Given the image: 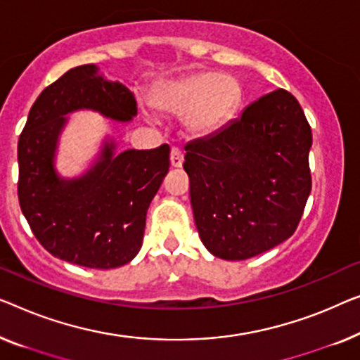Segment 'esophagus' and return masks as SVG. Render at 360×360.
I'll return each mask as SVG.
<instances>
[{"mask_svg":"<svg viewBox=\"0 0 360 360\" xmlns=\"http://www.w3.org/2000/svg\"><path fill=\"white\" fill-rule=\"evenodd\" d=\"M170 164H172V167H175V169H180L181 165H184V154H181V150L179 148H172Z\"/></svg>","mask_w":360,"mask_h":360,"instance_id":"esophagus-1","label":"esophagus"}]
</instances>
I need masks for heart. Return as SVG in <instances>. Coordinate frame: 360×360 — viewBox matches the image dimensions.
I'll return each mask as SVG.
<instances>
[{"instance_id": "b5f03b06", "label": "heart", "mask_w": 360, "mask_h": 360, "mask_svg": "<svg viewBox=\"0 0 360 360\" xmlns=\"http://www.w3.org/2000/svg\"><path fill=\"white\" fill-rule=\"evenodd\" d=\"M154 103L160 110L184 115L185 128L206 138L233 122L242 108L243 87L233 76L196 71L160 86Z\"/></svg>"}]
</instances>
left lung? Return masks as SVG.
Returning a JSON list of instances; mask_svg holds the SVG:
<instances>
[{"instance_id": "8db88e82", "label": "left lung", "mask_w": 360, "mask_h": 360, "mask_svg": "<svg viewBox=\"0 0 360 360\" xmlns=\"http://www.w3.org/2000/svg\"><path fill=\"white\" fill-rule=\"evenodd\" d=\"M311 129L278 89L212 136L185 146L195 224L217 258L247 259L292 236L311 190Z\"/></svg>"}]
</instances>
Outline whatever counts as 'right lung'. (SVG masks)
Listing matches in <instances>:
<instances>
[{
	"label": "right lung",
	"instance_id": "1",
	"mask_svg": "<svg viewBox=\"0 0 360 360\" xmlns=\"http://www.w3.org/2000/svg\"><path fill=\"white\" fill-rule=\"evenodd\" d=\"M94 110L115 122H131L133 92L107 81L96 65L72 68L45 87L19 136L18 196L22 214L46 252L94 269L123 266L143 245L146 212L170 165V148L128 149L117 154L103 141L91 169L63 179L55 169L68 113Z\"/></svg>",
	"mask_w": 360,
	"mask_h": 360
}]
</instances>
